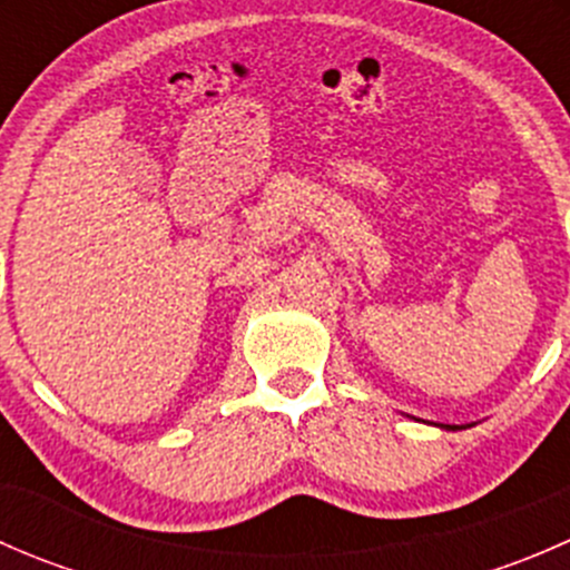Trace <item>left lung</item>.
I'll return each mask as SVG.
<instances>
[{
  "instance_id": "left-lung-1",
  "label": "left lung",
  "mask_w": 570,
  "mask_h": 570,
  "mask_svg": "<svg viewBox=\"0 0 570 570\" xmlns=\"http://www.w3.org/2000/svg\"><path fill=\"white\" fill-rule=\"evenodd\" d=\"M446 430H458V428H452V424H446Z\"/></svg>"
}]
</instances>
